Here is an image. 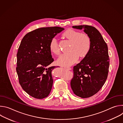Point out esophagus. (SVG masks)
Returning <instances> with one entry per match:
<instances>
[{
	"mask_svg": "<svg viewBox=\"0 0 123 123\" xmlns=\"http://www.w3.org/2000/svg\"><path fill=\"white\" fill-rule=\"evenodd\" d=\"M64 68L67 70H71V68H70V67H65Z\"/></svg>",
	"mask_w": 123,
	"mask_h": 123,
	"instance_id": "1",
	"label": "esophagus"
}]
</instances>
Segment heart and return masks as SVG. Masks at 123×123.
<instances>
[{
    "mask_svg": "<svg viewBox=\"0 0 123 123\" xmlns=\"http://www.w3.org/2000/svg\"><path fill=\"white\" fill-rule=\"evenodd\" d=\"M63 35L68 40L72 41L69 49L70 52L61 55L57 59V63L59 65L67 67L76 63L79 56L81 58L86 56L91 50L92 43L88 35L81 33L74 30L66 31ZM49 48L54 54L60 55L61 49L58 39L55 37L50 40Z\"/></svg>",
    "mask_w": 123,
    "mask_h": 123,
    "instance_id": "heart-1",
    "label": "heart"
}]
</instances>
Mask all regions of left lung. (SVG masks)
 <instances>
[{
    "label": "left lung",
    "instance_id": "1",
    "mask_svg": "<svg viewBox=\"0 0 123 123\" xmlns=\"http://www.w3.org/2000/svg\"><path fill=\"white\" fill-rule=\"evenodd\" d=\"M82 30L91 39V49L87 55L74 67L71 86L74 93L81 98L91 97L97 93L106 82L109 73L108 48L100 32L89 25L74 26Z\"/></svg>",
    "mask_w": 123,
    "mask_h": 123
}]
</instances>
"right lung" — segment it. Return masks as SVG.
Segmentation results:
<instances>
[{
    "mask_svg": "<svg viewBox=\"0 0 123 123\" xmlns=\"http://www.w3.org/2000/svg\"><path fill=\"white\" fill-rule=\"evenodd\" d=\"M64 30L59 27L37 29L27 33L20 43L16 55V72L23 90L35 98L47 97L51 91V71L56 67H48L54 61L49 42Z\"/></svg>",
    "mask_w": 123,
    "mask_h": 123,
    "instance_id": "right-lung-1",
    "label": "right lung"
}]
</instances>
